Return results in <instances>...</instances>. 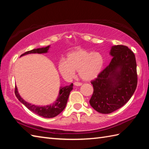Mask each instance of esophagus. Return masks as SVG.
<instances>
[{
    "instance_id": "esophagus-1",
    "label": "esophagus",
    "mask_w": 149,
    "mask_h": 149,
    "mask_svg": "<svg viewBox=\"0 0 149 149\" xmlns=\"http://www.w3.org/2000/svg\"><path fill=\"white\" fill-rule=\"evenodd\" d=\"M74 85H75V86H81L82 83H79V82H75Z\"/></svg>"
}]
</instances>
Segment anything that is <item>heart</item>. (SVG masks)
Segmentation results:
<instances>
[{"label": "heart", "instance_id": "1", "mask_svg": "<svg viewBox=\"0 0 149 149\" xmlns=\"http://www.w3.org/2000/svg\"><path fill=\"white\" fill-rule=\"evenodd\" d=\"M104 58L99 52H90L79 49L68 53L65 59L58 63L59 72L65 79H71L78 70L80 77L84 81L96 78L102 70Z\"/></svg>", "mask_w": 149, "mask_h": 149}]
</instances>
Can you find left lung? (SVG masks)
<instances>
[{
	"mask_svg": "<svg viewBox=\"0 0 149 149\" xmlns=\"http://www.w3.org/2000/svg\"><path fill=\"white\" fill-rule=\"evenodd\" d=\"M113 57L91 83L93 93L90 104L97 112L109 114L127 103L134 93L138 83L136 61L133 52L127 46H113Z\"/></svg>",
	"mask_w": 149,
	"mask_h": 149,
	"instance_id": "1",
	"label": "left lung"
}]
</instances>
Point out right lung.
<instances>
[{
  "instance_id": "1",
  "label": "right lung",
  "mask_w": 149,
  "mask_h": 149,
  "mask_svg": "<svg viewBox=\"0 0 149 149\" xmlns=\"http://www.w3.org/2000/svg\"><path fill=\"white\" fill-rule=\"evenodd\" d=\"M49 46L46 47H42V48L35 49L33 50H29V51L26 52L20 56H23L24 55L29 54H43L47 53L49 49ZM73 89V84L72 83L69 86H66L64 87H60V90L59 93V95L58 99L54 102L52 105H48L46 106H39L36 105H33L30 103H28L26 101H25L20 97L18 92V90L17 86H15V93L16 97L24 105L27 107L31 111L41 116H43L44 118H54V117L58 115L59 113H61L64 109L65 108L66 103H67L68 99L69 97L70 93Z\"/></svg>"
}]
</instances>
